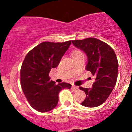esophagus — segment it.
Returning a JSON list of instances; mask_svg holds the SVG:
<instances>
[{"label": "esophagus", "mask_w": 132, "mask_h": 132, "mask_svg": "<svg viewBox=\"0 0 132 132\" xmlns=\"http://www.w3.org/2000/svg\"><path fill=\"white\" fill-rule=\"evenodd\" d=\"M71 88H72L73 90V91H77V90L78 89V87H77V86H72Z\"/></svg>", "instance_id": "1"}]
</instances>
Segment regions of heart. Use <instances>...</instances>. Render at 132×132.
<instances>
[{
	"instance_id": "1",
	"label": "heart",
	"mask_w": 132,
	"mask_h": 132,
	"mask_svg": "<svg viewBox=\"0 0 132 132\" xmlns=\"http://www.w3.org/2000/svg\"><path fill=\"white\" fill-rule=\"evenodd\" d=\"M71 55L72 58H77L79 57H82L84 56V54L82 51L79 50H73L71 53Z\"/></svg>"
}]
</instances>
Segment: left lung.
Segmentation results:
<instances>
[{"label": "left lung", "mask_w": 132, "mask_h": 132, "mask_svg": "<svg viewBox=\"0 0 132 132\" xmlns=\"http://www.w3.org/2000/svg\"><path fill=\"white\" fill-rule=\"evenodd\" d=\"M71 41L75 46L86 54L88 62L86 70L91 71L95 78L91 88L79 87L86 94L81 104L87 107H98L105 102L116 84L118 71L116 55L108 44L96 38Z\"/></svg>", "instance_id": "obj_1"}]
</instances>
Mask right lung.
<instances>
[{
  "mask_svg": "<svg viewBox=\"0 0 132 132\" xmlns=\"http://www.w3.org/2000/svg\"><path fill=\"white\" fill-rule=\"evenodd\" d=\"M71 43L43 42L32 49L25 56L20 70L22 91L29 104L35 110L46 112L57 106L59 93L71 85L62 82L55 84L50 80L49 73L55 68Z\"/></svg>",
  "mask_w": 132,
  "mask_h": 132,
  "instance_id": "1",
  "label": "right lung"
}]
</instances>
